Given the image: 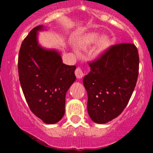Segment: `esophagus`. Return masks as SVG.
<instances>
[{
    "label": "esophagus",
    "mask_w": 153,
    "mask_h": 153,
    "mask_svg": "<svg viewBox=\"0 0 153 153\" xmlns=\"http://www.w3.org/2000/svg\"><path fill=\"white\" fill-rule=\"evenodd\" d=\"M75 75L76 76V78H78V79H81L82 77H83V70H81L80 67H77V68L75 70Z\"/></svg>",
    "instance_id": "esophagus-1"
}]
</instances>
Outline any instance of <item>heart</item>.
I'll list each match as a JSON object with an SVG mask.
<instances>
[{
  "mask_svg": "<svg viewBox=\"0 0 153 153\" xmlns=\"http://www.w3.org/2000/svg\"><path fill=\"white\" fill-rule=\"evenodd\" d=\"M100 39V36L95 33H92V34L89 35L87 36V38L85 40V43L86 44H94L96 42H97ZM109 47V40L108 37L106 36H103L100 40V43H99V50L100 51H104L107 49L108 47Z\"/></svg>",
  "mask_w": 153,
  "mask_h": 153,
  "instance_id": "1",
  "label": "heart"
}]
</instances>
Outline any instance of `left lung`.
<instances>
[{"label": "left lung", "mask_w": 153, "mask_h": 153, "mask_svg": "<svg viewBox=\"0 0 153 153\" xmlns=\"http://www.w3.org/2000/svg\"><path fill=\"white\" fill-rule=\"evenodd\" d=\"M139 62L134 44H120L89 63L90 72L83 82L88 95L87 111L93 122L106 123L123 111L136 86Z\"/></svg>", "instance_id": "1"}]
</instances>
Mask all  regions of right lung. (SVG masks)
I'll list each match as a JSON object with an SVG mask.
<instances>
[{
    "label": "right lung",
    "instance_id": "obj_1",
    "mask_svg": "<svg viewBox=\"0 0 153 153\" xmlns=\"http://www.w3.org/2000/svg\"><path fill=\"white\" fill-rule=\"evenodd\" d=\"M33 28L22 42L18 56L19 79L31 112L47 124L59 122L65 113V97L76 80V66L63 63L60 53L39 44Z\"/></svg>",
    "mask_w": 153,
    "mask_h": 153
}]
</instances>
